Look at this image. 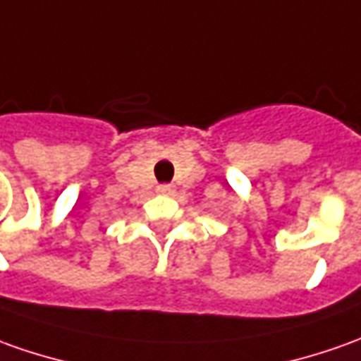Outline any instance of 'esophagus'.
Here are the masks:
<instances>
[{
  "mask_svg": "<svg viewBox=\"0 0 361 361\" xmlns=\"http://www.w3.org/2000/svg\"><path fill=\"white\" fill-rule=\"evenodd\" d=\"M158 191H160V193H171V191H173V185H170V183H161V185H158Z\"/></svg>",
  "mask_w": 361,
  "mask_h": 361,
  "instance_id": "1",
  "label": "esophagus"
}]
</instances>
